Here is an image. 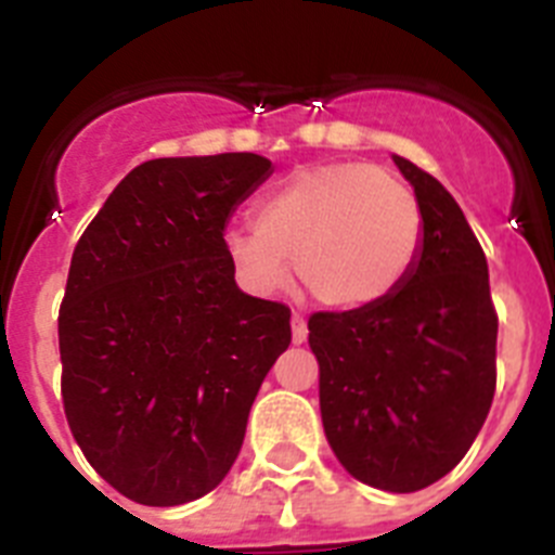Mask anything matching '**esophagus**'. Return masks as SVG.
I'll return each instance as SVG.
<instances>
[{"label": "esophagus", "instance_id": "esophagus-1", "mask_svg": "<svg viewBox=\"0 0 555 555\" xmlns=\"http://www.w3.org/2000/svg\"><path fill=\"white\" fill-rule=\"evenodd\" d=\"M306 338H308L306 320H302L300 313H294V317H292V341H294V345H302Z\"/></svg>", "mask_w": 555, "mask_h": 555}]
</instances>
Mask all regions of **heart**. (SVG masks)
<instances>
[{
    "label": "heart",
    "mask_w": 555,
    "mask_h": 555,
    "mask_svg": "<svg viewBox=\"0 0 555 555\" xmlns=\"http://www.w3.org/2000/svg\"><path fill=\"white\" fill-rule=\"evenodd\" d=\"M423 249L414 191L370 164L292 171L255 205V228H230L224 253L255 294L286 288L294 272L320 306L361 311L403 286Z\"/></svg>",
    "instance_id": "b5f03b06"
}]
</instances>
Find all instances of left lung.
<instances>
[{
    "instance_id": "obj_1",
    "label": "left lung",
    "mask_w": 555,
    "mask_h": 555,
    "mask_svg": "<svg viewBox=\"0 0 555 555\" xmlns=\"http://www.w3.org/2000/svg\"><path fill=\"white\" fill-rule=\"evenodd\" d=\"M423 210V249L391 297L313 313L320 411L341 467L384 492H420L464 459L494 397L498 313L487 255L436 178L391 155Z\"/></svg>"
}]
</instances>
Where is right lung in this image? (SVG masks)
Wrapping results in <instances>:
<instances>
[{
	"instance_id": "right-lung-1",
	"label": "right lung",
	"mask_w": 555,
	"mask_h": 555,
	"mask_svg": "<svg viewBox=\"0 0 555 555\" xmlns=\"http://www.w3.org/2000/svg\"><path fill=\"white\" fill-rule=\"evenodd\" d=\"M272 175L253 152L155 158L77 242L57 317L63 409L88 464L141 506L222 483L292 311L235 286L233 210Z\"/></svg>"
}]
</instances>
